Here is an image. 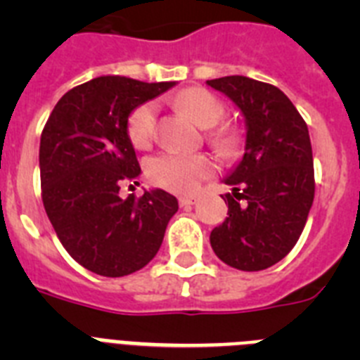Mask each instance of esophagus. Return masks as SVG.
Masks as SVG:
<instances>
[{
  "instance_id": "34e87169",
  "label": "esophagus",
  "mask_w": 360,
  "mask_h": 360,
  "mask_svg": "<svg viewBox=\"0 0 360 360\" xmlns=\"http://www.w3.org/2000/svg\"><path fill=\"white\" fill-rule=\"evenodd\" d=\"M178 202H180V207H189V205H195L198 198L196 196H182Z\"/></svg>"
}]
</instances>
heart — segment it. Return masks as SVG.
Wrapping results in <instances>:
<instances>
[{
	"mask_svg": "<svg viewBox=\"0 0 360 360\" xmlns=\"http://www.w3.org/2000/svg\"><path fill=\"white\" fill-rule=\"evenodd\" d=\"M178 104L198 126L209 128L224 117V104L207 90L191 88L178 97ZM157 103H146L136 108L129 117L128 135L135 148H146L151 142L157 128ZM221 142L232 144V136L224 135ZM212 173V164L203 155H184V153H164L148 162V176L153 184L173 193L189 195L198 189L203 178Z\"/></svg>",
	"mask_w": 360,
	"mask_h": 360,
	"instance_id": "1",
	"label": "heart"
}]
</instances>
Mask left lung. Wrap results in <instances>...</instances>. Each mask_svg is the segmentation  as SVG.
I'll list each match as a JSON object with an SVG mask.
<instances>
[{"label": "left lung", "instance_id": "8db88e82", "mask_svg": "<svg viewBox=\"0 0 360 360\" xmlns=\"http://www.w3.org/2000/svg\"><path fill=\"white\" fill-rule=\"evenodd\" d=\"M240 110L245 149L224 178L232 187L225 221L211 247L229 266L256 272L276 265L297 243L314 202V158L307 122L279 88L243 75L211 79Z\"/></svg>", "mask_w": 360, "mask_h": 360}]
</instances>
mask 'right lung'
Wrapping results in <instances>:
<instances>
[{
  "instance_id": "right-lung-1",
  "label": "right lung",
  "mask_w": 360,
  "mask_h": 360,
  "mask_svg": "<svg viewBox=\"0 0 360 360\" xmlns=\"http://www.w3.org/2000/svg\"><path fill=\"white\" fill-rule=\"evenodd\" d=\"M176 82L101 75L59 98L41 135L43 205L70 256L98 276L122 278L157 256L178 200L164 189L119 195L141 165L128 135L133 111Z\"/></svg>"
}]
</instances>
